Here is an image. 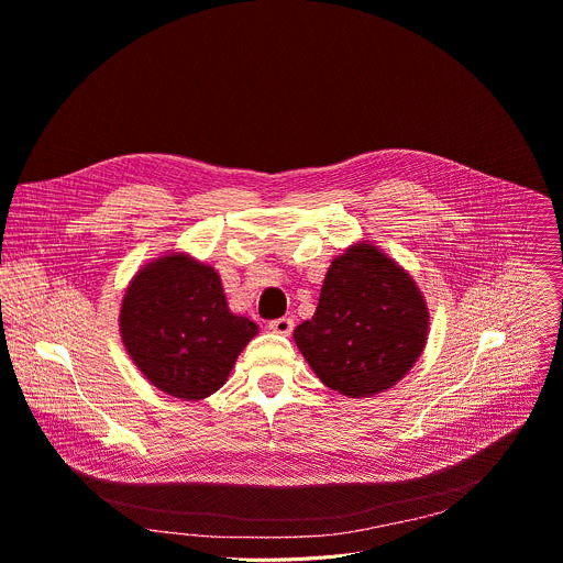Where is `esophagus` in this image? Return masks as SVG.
<instances>
[{"mask_svg":"<svg viewBox=\"0 0 563 563\" xmlns=\"http://www.w3.org/2000/svg\"><path fill=\"white\" fill-rule=\"evenodd\" d=\"M269 330L272 332H276V334H291V330H294V321L289 319V317H280V319H274V321H269Z\"/></svg>","mask_w":563,"mask_h":563,"instance_id":"1","label":"esophagus"}]
</instances>
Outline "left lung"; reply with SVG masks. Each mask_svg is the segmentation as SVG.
<instances>
[{
  "instance_id": "left-lung-1",
  "label": "left lung",
  "mask_w": 563,
  "mask_h": 563,
  "mask_svg": "<svg viewBox=\"0 0 563 563\" xmlns=\"http://www.w3.org/2000/svg\"><path fill=\"white\" fill-rule=\"evenodd\" d=\"M429 312L397 263L373 244L332 261L317 312L294 341L317 377L347 397H366L399 382L424 350Z\"/></svg>"
}]
</instances>
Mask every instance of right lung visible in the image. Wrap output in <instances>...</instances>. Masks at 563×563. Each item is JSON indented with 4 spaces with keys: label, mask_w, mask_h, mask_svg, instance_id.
I'll return each mask as SVG.
<instances>
[{
    "label": "right lung",
    "mask_w": 563,
    "mask_h": 563,
    "mask_svg": "<svg viewBox=\"0 0 563 563\" xmlns=\"http://www.w3.org/2000/svg\"><path fill=\"white\" fill-rule=\"evenodd\" d=\"M255 334L258 325L229 310L218 272L186 255L143 267L123 298L121 336L132 362L179 399H203L222 388Z\"/></svg>",
    "instance_id": "add662e5"
}]
</instances>
